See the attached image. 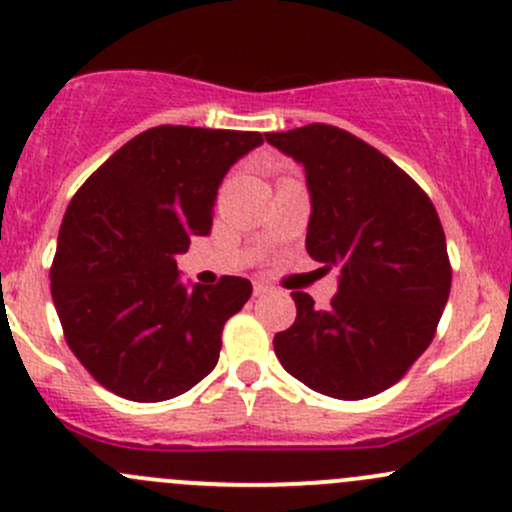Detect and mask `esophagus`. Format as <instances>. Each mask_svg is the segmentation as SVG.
I'll use <instances>...</instances> for the list:
<instances>
[{
	"instance_id": "esophagus-1",
	"label": "esophagus",
	"mask_w": 512,
	"mask_h": 512,
	"mask_svg": "<svg viewBox=\"0 0 512 512\" xmlns=\"http://www.w3.org/2000/svg\"><path fill=\"white\" fill-rule=\"evenodd\" d=\"M268 291H273L271 283H266V281H254V293H256V295H263V293H268Z\"/></svg>"
}]
</instances>
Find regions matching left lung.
I'll return each instance as SVG.
<instances>
[{"label": "left lung", "instance_id": "obj_1", "mask_svg": "<svg viewBox=\"0 0 512 512\" xmlns=\"http://www.w3.org/2000/svg\"><path fill=\"white\" fill-rule=\"evenodd\" d=\"M266 142L303 165L305 249L340 268L325 310L295 291V323L273 337L288 374L335 399L392 387L434 340L451 291L446 236L407 172L347 130L313 123Z\"/></svg>", "mask_w": 512, "mask_h": 512}]
</instances>
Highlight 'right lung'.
I'll return each instance as SVG.
<instances>
[{"label":"right lung","instance_id":"1","mask_svg":"<svg viewBox=\"0 0 512 512\" xmlns=\"http://www.w3.org/2000/svg\"><path fill=\"white\" fill-rule=\"evenodd\" d=\"M261 133L160 125L125 142L71 199L51 295L68 347L105 389L165 402L217 367L251 283H184L177 254L212 231L221 179Z\"/></svg>","mask_w":512,"mask_h":512}]
</instances>
